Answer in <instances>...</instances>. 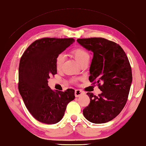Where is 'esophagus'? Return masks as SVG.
<instances>
[{"mask_svg":"<svg viewBox=\"0 0 146 146\" xmlns=\"http://www.w3.org/2000/svg\"><path fill=\"white\" fill-rule=\"evenodd\" d=\"M83 94V92L82 91V90H80V89H77L75 90V96L76 97H79L81 95Z\"/></svg>","mask_w":146,"mask_h":146,"instance_id":"1","label":"esophagus"}]
</instances>
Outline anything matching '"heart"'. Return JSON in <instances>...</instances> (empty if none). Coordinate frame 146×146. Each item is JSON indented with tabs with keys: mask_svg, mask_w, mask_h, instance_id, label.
<instances>
[{
	"mask_svg": "<svg viewBox=\"0 0 146 146\" xmlns=\"http://www.w3.org/2000/svg\"><path fill=\"white\" fill-rule=\"evenodd\" d=\"M71 54L74 57V58L78 61V63H82L83 61L87 59H89V54L85 50L82 48H76L72 50L71 51ZM64 57L62 54H59L57 56L56 58V67L57 70H60L63 66L64 63ZM72 82L75 83L76 80H73Z\"/></svg>",
	"mask_w": 146,
	"mask_h": 146,
	"instance_id": "b5f03b06",
	"label": "heart"
}]
</instances>
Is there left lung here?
Instances as JSON below:
<instances>
[{"instance_id": "8db88e82", "label": "left lung", "mask_w": 146, "mask_h": 146, "mask_svg": "<svg viewBox=\"0 0 146 146\" xmlns=\"http://www.w3.org/2000/svg\"><path fill=\"white\" fill-rule=\"evenodd\" d=\"M93 52L89 78L101 90L98 96L87 92L89 106L83 110L87 120L94 123L111 121L120 113L127 101L132 82V70L127 56L120 45L102 37L78 39Z\"/></svg>"}]
</instances>
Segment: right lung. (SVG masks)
Wrapping results in <instances>:
<instances>
[{
    "label": "right lung",
    "instance_id": "right-lung-1",
    "mask_svg": "<svg viewBox=\"0 0 146 146\" xmlns=\"http://www.w3.org/2000/svg\"><path fill=\"white\" fill-rule=\"evenodd\" d=\"M74 41L73 38H41L32 42L21 57L19 91L30 114L40 122H58L68 103L75 98L74 89L54 91L48 85L50 76L57 74V56Z\"/></svg>",
    "mask_w": 146,
    "mask_h": 146
}]
</instances>
